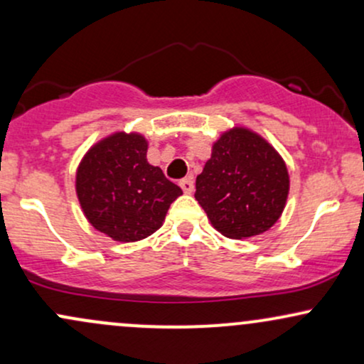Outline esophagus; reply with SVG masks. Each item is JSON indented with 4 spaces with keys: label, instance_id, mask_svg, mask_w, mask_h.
<instances>
[{
    "label": "esophagus",
    "instance_id": "1",
    "mask_svg": "<svg viewBox=\"0 0 364 364\" xmlns=\"http://www.w3.org/2000/svg\"><path fill=\"white\" fill-rule=\"evenodd\" d=\"M179 186H181V190L185 191V193H191L193 191V179L191 178H185L179 181Z\"/></svg>",
    "mask_w": 364,
    "mask_h": 364
}]
</instances>
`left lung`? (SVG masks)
Instances as JSON below:
<instances>
[{"mask_svg": "<svg viewBox=\"0 0 364 364\" xmlns=\"http://www.w3.org/2000/svg\"><path fill=\"white\" fill-rule=\"evenodd\" d=\"M289 174L272 145L246 128H232L214 144L195 198L219 232L232 240L257 236L277 223Z\"/></svg>", "mask_w": 364, "mask_h": 364, "instance_id": "1", "label": "left lung"}]
</instances>
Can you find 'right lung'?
Returning <instances> with one entry per match:
<instances>
[{
    "mask_svg": "<svg viewBox=\"0 0 364 364\" xmlns=\"http://www.w3.org/2000/svg\"><path fill=\"white\" fill-rule=\"evenodd\" d=\"M77 195L89 223L112 240H144L162 225L181 188L147 162V141L114 133L94 145L77 171Z\"/></svg>",
    "mask_w": 364,
    "mask_h": 364,
    "instance_id": "obj_1",
    "label": "right lung"
}]
</instances>
